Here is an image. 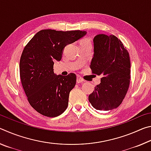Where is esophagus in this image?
<instances>
[{"label":"esophagus","mask_w":151,"mask_h":151,"mask_svg":"<svg viewBox=\"0 0 151 151\" xmlns=\"http://www.w3.org/2000/svg\"><path fill=\"white\" fill-rule=\"evenodd\" d=\"M84 82V79L81 77V76L77 75L76 76V83H81Z\"/></svg>","instance_id":"obj_1"}]
</instances>
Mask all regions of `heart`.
I'll return each mask as SVG.
<instances>
[{
	"label": "heart",
	"mask_w": 151,
	"mask_h": 151,
	"mask_svg": "<svg viewBox=\"0 0 151 151\" xmlns=\"http://www.w3.org/2000/svg\"><path fill=\"white\" fill-rule=\"evenodd\" d=\"M84 44H90L91 45V42L90 40L88 39H83L82 41L81 42L80 45H84Z\"/></svg>",
	"instance_id": "obj_1"
}]
</instances>
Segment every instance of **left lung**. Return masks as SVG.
Segmentation results:
<instances>
[{"label":"left lung","mask_w":151,"mask_h":151,"mask_svg":"<svg viewBox=\"0 0 151 151\" xmlns=\"http://www.w3.org/2000/svg\"><path fill=\"white\" fill-rule=\"evenodd\" d=\"M94 55L90 67L101 75L88 101L94 109L108 111L118 107L129 89L131 61L126 47L114 35L99 34L94 37Z\"/></svg>","instance_id":"obj_1"}]
</instances>
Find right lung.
<instances>
[{"instance_id":"right-lung-1","label":"right lung","mask_w":151,"mask_h":151,"mask_svg":"<svg viewBox=\"0 0 151 151\" xmlns=\"http://www.w3.org/2000/svg\"><path fill=\"white\" fill-rule=\"evenodd\" d=\"M86 31H58L45 29L38 32L22 51L20 76L28 101L42 115L56 117L65 112L70 91L76 85V75H57L53 65L60 61L64 48L81 39Z\"/></svg>"}]
</instances>
